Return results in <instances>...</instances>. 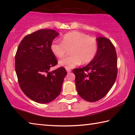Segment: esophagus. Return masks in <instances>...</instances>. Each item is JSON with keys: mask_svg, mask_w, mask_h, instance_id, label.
<instances>
[{"mask_svg": "<svg viewBox=\"0 0 135 135\" xmlns=\"http://www.w3.org/2000/svg\"><path fill=\"white\" fill-rule=\"evenodd\" d=\"M66 70H67V71L68 73H69V72H71V69H69V68H66Z\"/></svg>", "mask_w": 135, "mask_h": 135, "instance_id": "34e87169", "label": "esophagus"}]
</instances>
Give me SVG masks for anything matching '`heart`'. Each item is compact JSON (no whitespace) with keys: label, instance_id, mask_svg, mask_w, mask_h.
<instances>
[{"label":"heart","instance_id":"1","mask_svg":"<svg viewBox=\"0 0 135 135\" xmlns=\"http://www.w3.org/2000/svg\"><path fill=\"white\" fill-rule=\"evenodd\" d=\"M51 51L58 58H62L70 50L71 55L61 60L59 65L65 68H72L82 64L90 62L98 51V43L93 37L79 31L66 33L62 38V42L55 40L52 43Z\"/></svg>","mask_w":135,"mask_h":135}]
</instances>
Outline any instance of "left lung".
I'll return each mask as SVG.
<instances>
[{"mask_svg": "<svg viewBox=\"0 0 135 135\" xmlns=\"http://www.w3.org/2000/svg\"><path fill=\"white\" fill-rule=\"evenodd\" d=\"M98 51L92 61L73 70L80 97L88 102L102 99L111 89L117 76V58L115 47L108 38H97Z\"/></svg>", "mask_w": 135, "mask_h": 135, "instance_id": "1", "label": "left lung"}]
</instances>
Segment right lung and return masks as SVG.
<instances>
[{"instance_id": "right-lung-1", "label": "right lung", "mask_w": 135, "mask_h": 135, "mask_svg": "<svg viewBox=\"0 0 135 135\" xmlns=\"http://www.w3.org/2000/svg\"><path fill=\"white\" fill-rule=\"evenodd\" d=\"M58 35L51 29L30 34L21 40L15 55V67L20 88L27 97L38 103H48L58 97L67 74L64 67L49 72L58 64L51 46Z\"/></svg>"}]
</instances>
